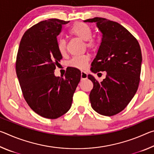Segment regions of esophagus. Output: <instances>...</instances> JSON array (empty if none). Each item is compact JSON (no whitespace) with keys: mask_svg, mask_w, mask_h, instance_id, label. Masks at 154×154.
I'll return each instance as SVG.
<instances>
[{"mask_svg":"<svg viewBox=\"0 0 154 154\" xmlns=\"http://www.w3.org/2000/svg\"><path fill=\"white\" fill-rule=\"evenodd\" d=\"M87 77H88V75L86 72L84 71H82V72H81V79H87Z\"/></svg>","mask_w":154,"mask_h":154,"instance_id":"obj_1","label":"esophagus"}]
</instances>
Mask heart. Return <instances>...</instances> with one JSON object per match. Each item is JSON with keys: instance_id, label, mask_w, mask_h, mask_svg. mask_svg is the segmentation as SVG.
Instances as JSON below:
<instances>
[{"instance_id": "heart-1", "label": "heart", "mask_w": 154, "mask_h": 154, "mask_svg": "<svg viewBox=\"0 0 154 154\" xmlns=\"http://www.w3.org/2000/svg\"><path fill=\"white\" fill-rule=\"evenodd\" d=\"M69 35L72 36H75L79 39L84 41L85 45L91 51H95L97 48V43L94 38H92V28L86 23L78 22L75 23L69 30ZM57 48L59 53L61 55H64L66 50V43L63 38H60L57 41ZM90 60V56L88 54L79 56H75L69 62L70 66L75 68V69L83 70L87 67Z\"/></svg>"}]
</instances>
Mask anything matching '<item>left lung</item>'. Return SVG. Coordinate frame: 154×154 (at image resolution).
Wrapping results in <instances>:
<instances>
[{
	"label": "left lung",
	"instance_id": "8db88e82",
	"mask_svg": "<svg viewBox=\"0 0 154 154\" xmlns=\"http://www.w3.org/2000/svg\"><path fill=\"white\" fill-rule=\"evenodd\" d=\"M84 22H96L102 33L91 71L94 73L106 72V78L101 82L92 75L88 76L94 84L90 94L91 105L99 114L114 116L126 107L139 88L142 62L139 43L118 22L102 17Z\"/></svg>",
	"mask_w": 154,
	"mask_h": 154
}]
</instances>
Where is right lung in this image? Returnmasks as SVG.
I'll use <instances>...</instances> for the list:
<instances>
[{
	"instance_id": "1",
	"label": "right lung",
	"mask_w": 154,
	"mask_h": 154,
	"mask_svg": "<svg viewBox=\"0 0 154 154\" xmlns=\"http://www.w3.org/2000/svg\"><path fill=\"white\" fill-rule=\"evenodd\" d=\"M69 21L49 19L26 31L20 43L15 70L25 100L41 117L56 119L71 108L80 82L81 71L66 69L65 77H56V65L62 58L57 36Z\"/></svg>"
}]
</instances>
